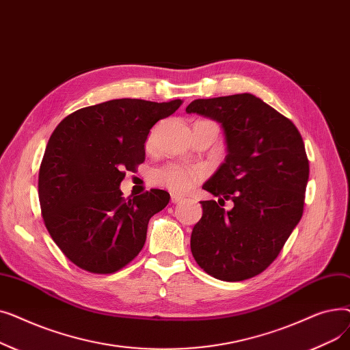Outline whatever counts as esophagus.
Here are the masks:
<instances>
[{"label":"esophagus","mask_w":350,"mask_h":350,"mask_svg":"<svg viewBox=\"0 0 350 350\" xmlns=\"http://www.w3.org/2000/svg\"><path fill=\"white\" fill-rule=\"evenodd\" d=\"M172 203H173V204H180V203H183V197L173 194V196H172Z\"/></svg>","instance_id":"esophagus-1"}]
</instances>
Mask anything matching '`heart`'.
I'll return each mask as SVG.
<instances>
[{
	"mask_svg": "<svg viewBox=\"0 0 350 350\" xmlns=\"http://www.w3.org/2000/svg\"><path fill=\"white\" fill-rule=\"evenodd\" d=\"M153 135L154 132L150 133L149 143L153 140ZM201 177H203L201 170L176 163L161 165V167L152 172V178L154 183L176 194H186L191 191Z\"/></svg>",
	"mask_w": 350,
	"mask_h": 350,
	"instance_id": "obj_1",
	"label": "heart"
}]
</instances>
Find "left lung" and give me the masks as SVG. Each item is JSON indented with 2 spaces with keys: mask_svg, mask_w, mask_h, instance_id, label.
I'll use <instances>...</instances> for the list:
<instances>
[{
  "mask_svg": "<svg viewBox=\"0 0 350 350\" xmlns=\"http://www.w3.org/2000/svg\"><path fill=\"white\" fill-rule=\"evenodd\" d=\"M187 113L221 123L227 156L203 186V217L191 232V254L211 277L237 282L265 271L299 223L309 161L297 126L251 94L196 99ZM231 199L226 212L219 204Z\"/></svg>",
  "mask_w": 350,
  "mask_h": 350,
  "instance_id": "1",
  "label": "left lung"
}]
</instances>
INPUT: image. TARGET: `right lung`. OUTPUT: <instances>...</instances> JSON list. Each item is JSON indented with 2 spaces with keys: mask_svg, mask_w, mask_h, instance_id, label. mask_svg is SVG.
Instances as JSON below:
<instances>
[{
  "mask_svg": "<svg viewBox=\"0 0 350 350\" xmlns=\"http://www.w3.org/2000/svg\"><path fill=\"white\" fill-rule=\"evenodd\" d=\"M181 100L113 99L68 115L49 137L41 161V214L66 258L92 273H113L142 251L149 219L170 194L152 189L124 198L126 172L144 161L150 129Z\"/></svg>",
  "mask_w": 350,
  "mask_h": 350,
  "instance_id": "add662e5",
  "label": "right lung"
}]
</instances>
